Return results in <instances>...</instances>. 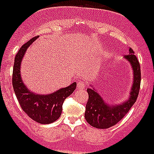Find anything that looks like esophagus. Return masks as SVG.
Instances as JSON below:
<instances>
[{
	"label": "esophagus",
	"mask_w": 154,
	"mask_h": 154,
	"mask_svg": "<svg viewBox=\"0 0 154 154\" xmlns=\"http://www.w3.org/2000/svg\"><path fill=\"white\" fill-rule=\"evenodd\" d=\"M77 90H83L84 88H85V83H84V82H77Z\"/></svg>",
	"instance_id": "obj_1"
}]
</instances>
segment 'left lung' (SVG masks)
Listing matches in <instances>:
<instances>
[{
  "label": "left lung",
  "instance_id": "8db88e82",
  "mask_svg": "<svg viewBox=\"0 0 154 154\" xmlns=\"http://www.w3.org/2000/svg\"><path fill=\"white\" fill-rule=\"evenodd\" d=\"M134 54L132 48H129V54L124 57L133 71L132 86L126 100L119 104H110L104 100L94 85L89 83L90 87L87 88L89 98L86 106L85 119L91 126L97 129H108L114 126L125 117L135 103L140 88L141 72L139 61Z\"/></svg>",
  "mask_w": 154,
  "mask_h": 154
}]
</instances>
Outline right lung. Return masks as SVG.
Listing matches in <instances>:
<instances>
[{"mask_svg":"<svg viewBox=\"0 0 154 154\" xmlns=\"http://www.w3.org/2000/svg\"><path fill=\"white\" fill-rule=\"evenodd\" d=\"M38 37L31 38L22 46L15 57L12 84L20 106L29 117L36 122L47 125L56 121L62 114L64 100L75 91L77 82L48 94L35 93L25 86L20 74V66L25 53Z\"/></svg>","mask_w":154,"mask_h":154,"instance_id":"1","label":"right lung"}]
</instances>
